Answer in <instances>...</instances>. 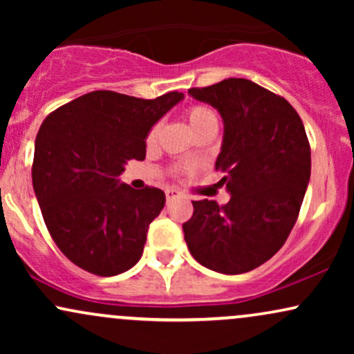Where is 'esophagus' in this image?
<instances>
[{"instance_id":"esophagus-1","label":"esophagus","mask_w":354,"mask_h":354,"mask_svg":"<svg viewBox=\"0 0 354 354\" xmlns=\"http://www.w3.org/2000/svg\"><path fill=\"white\" fill-rule=\"evenodd\" d=\"M180 196H181V193L178 189H173V188L166 189V201H173Z\"/></svg>"}]
</instances>
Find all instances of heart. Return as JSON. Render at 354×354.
Masks as SVG:
<instances>
[{
  "instance_id": "obj_1",
  "label": "heart",
  "mask_w": 354,
  "mask_h": 354,
  "mask_svg": "<svg viewBox=\"0 0 354 354\" xmlns=\"http://www.w3.org/2000/svg\"><path fill=\"white\" fill-rule=\"evenodd\" d=\"M186 118H188V123L191 129L194 131V135H200V133L206 131V129L218 128V115L208 104H191V106L186 108ZM160 123L151 126V129L148 131V136H146V143L153 145L156 141L158 135H160Z\"/></svg>"
}]
</instances>
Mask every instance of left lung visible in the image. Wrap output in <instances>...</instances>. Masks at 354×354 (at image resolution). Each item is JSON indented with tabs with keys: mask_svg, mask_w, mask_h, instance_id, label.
I'll use <instances>...</instances> for the list:
<instances>
[{
	"mask_svg": "<svg viewBox=\"0 0 354 354\" xmlns=\"http://www.w3.org/2000/svg\"><path fill=\"white\" fill-rule=\"evenodd\" d=\"M225 123L214 169L231 200L193 201L183 225L185 241L198 263L225 274L261 266L284 245L306 193L311 148L301 118L283 96L245 78L189 88Z\"/></svg>",
	"mask_w": 354,
	"mask_h": 354,
	"instance_id": "left-lung-1",
	"label": "left lung"
}]
</instances>
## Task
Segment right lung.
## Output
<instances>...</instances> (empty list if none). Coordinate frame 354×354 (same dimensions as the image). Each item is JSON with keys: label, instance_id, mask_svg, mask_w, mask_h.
I'll list each match as a JSON object with an SVG mask.
<instances>
[{"label": "right lung", "instance_id": "1", "mask_svg": "<svg viewBox=\"0 0 354 354\" xmlns=\"http://www.w3.org/2000/svg\"><path fill=\"white\" fill-rule=\"evenodd\" d=\"M183 98L154 100L91 91L50 113L35 141L31 176L53 241L96 276L124 273L143 254L149 223L165 193L118 185L129 160H145L151 126Z\"/></svg>", "mask_w": 354, "mask_h": 354}]
</instances>
